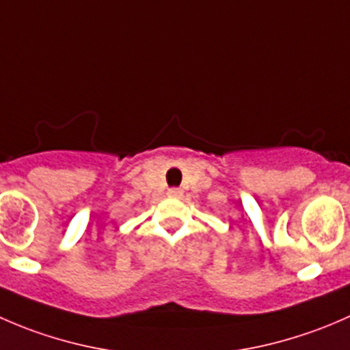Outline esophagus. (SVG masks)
Listing matches in <instances>:
<instances>
[{
  "label": "esophagus",
  "instance_id": "esophagus-1",
  "mask_svg": "<svg viewBox=\"0 0 350 350\" xmlns=\"http://www.w3.org/2000/svg\"><path fill=\"white\" fill-rule=\"evenodd\" d=\"M167 195L171 196V198H179V196L183 195V191H181V189H179V188H171V189H169V191H167Z\"/></svg>",
  "mask_w": 350,
  "mask_h": 350
}]
</instances>
